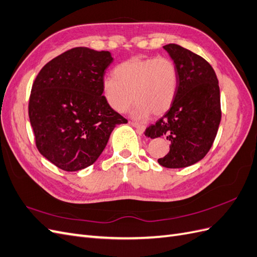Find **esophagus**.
Here are the masks:
<instances>
[{
    "label": "esophagus",
    "instance_id": "34e87169",
    "mask_svg": "<svg viewBox=\"0 0 257 257\" xmlns=\"http://www.w3.org/2000/svg\"><path fill=\"white\" fill-rule=\"evenodd\" d=\"M130 123L133 124V126H134L135 128H137L138 131H139V133H140V134H143V133H144V130H145V126H144V124H141V123H139V122H135V121H131Z\"/></svg>",
    "mask_w": 257,
    "mask_h": 257
}]
</instances>
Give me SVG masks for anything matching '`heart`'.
Instances as JSON below:
<instances>
[{"mask_svg":"<svg viewBox=\"0 0 257 257\" xmlns=\"http://www.w3.org/2000/svg\"><path fill=\"white\" fill-rule=\"evenodd\" d=\"M177 88V67L165 57L131 58L117 65L114 77H105L102 83L105 99L115 111L126 112L135 99L138 101L133 111L137 118H145L151 112L156 116L166 113Z\"/></svg>","mask_w":257,"mask_h":257,"instance_id":"b5f03b06","label":"heart"}]
</instances>
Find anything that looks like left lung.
I'll use <instances>...</instances> for the list:
<instances>
[{"instance_id": "left-lung-1", "label": "left lung", "mask_w": 257, "mask_h": 257, "mask_svg": "<svg viewBox=\"0 0 257 257\" xmlns=\"http://www.w3.org/2000/svg\"><path fill=\"white\" fill-rule=\"evenodd\" d=\"M178 71V88L171 107L145 136H166L170 151L159 165L185 168L201 160L210 151L221 122V97L213 68L202 57L177 44L164 46Z\"/></svg>"}]
</instances>
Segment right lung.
Returning a JSON list of instances; mask_svg holds the SVG:
<instances>
[{"label":"right lung","mask_w":257,"mask_h":257,"mask_svg":"<svg viewBox=\"0 0 257 257\" xmlns=\"http://www.w3.org/2000/svg\"><path fill=\"white\" fill-rule=\"evenodd\" d=\"M109 51L75 47L54 58L36 76L29 118L42 155L64 171L92 165L116 124L128 120L102 96Z\"/></svg>","instance_id":"add662e5"}]
</instances>
